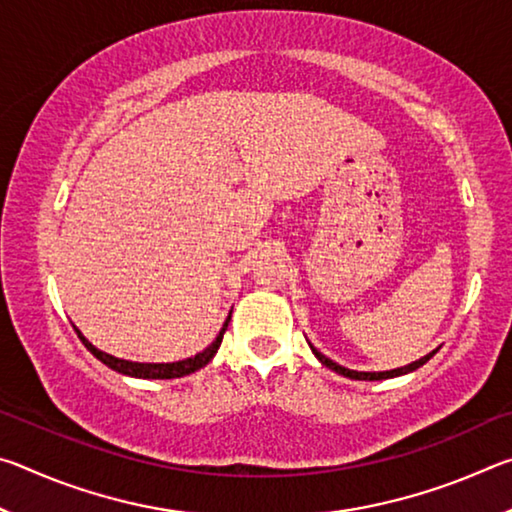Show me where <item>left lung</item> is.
I'll return each mask as SVG.
<instances>
[{
	"instance_id": "obj_1",
	"label": "left lung",
	"mask_w": 512,
	"mask_h": 512,
	"mask_svg": "<svg viewBox=\"0 0 512 512\" xmlns=\"http://www.w3.org/2000/svg\"><path fill=\"white\" fill-rule=\"evenodd\" d=\"M311 348V352L316 354V359L323 363V366H327L329 370H334V372H339V375H343V377H350V379H363V381H377V379H391V377H400V375H406V372H413L415 368H420V366H424V363H427L433 354H436V350L433 352H429L427 357H422V359H418V361H413V363H409V366H404V368H395V370H386V372H359V370H350V368H343V366H339V363H334L332 359H327L325 354H320L314 345H309Z\"/></svg>"
}]
</instances>
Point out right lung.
<instances>
[{"label":"right lung","instance_id":"right-lung-1","mask_svg":"<svg viewBox=\"0 0 512 512\" xmlns=\"http://www.w3.org/2000/svg\"><path fill=\"white\" fill-rule=\"evenodd\" d=\"M228 323H230V316L223 323L219 336H216V339L210 345H207L203 352H198L196 357H189V359H183V361H173V363H140V361L117 359V357H112V354H106V352H101L99 348H94V345L88 339H85L79 329H76V327L74 329H76V334H79L81 343L94 354V357H97L101 363H106L108 368L121 372V375L137 377V379H176V377L192 375V372L207 366V363L212 361V357L216 354V350H219V345L223 341V334H225V329H228Z\"/></svg>","mask_w":512,"mask_h":512}]
</instances>
